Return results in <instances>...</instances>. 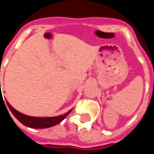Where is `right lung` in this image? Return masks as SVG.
<instances>
[{"mask_svg": "<svg viewBox=\"0 0 154 154\" xmlns=\"http://www.w3.org/2000/svg\"><path fill=\"white\" fill-rule=\"evenodd\" d=\"M1 83V82H0ZM9 109L12 112L14 117L17 119L22 123L24 125L30 128H34V129H45V128H49V127L54 126L60 122H62L63 120L65 119V117H67L68 115L69 114L72 110H69V112H66L65 114L57 116V117H29L27 115L20 113L18 112L15 109H13L8 102H7Z\"/></svg>", "mask_w": 154, "mask_h": 154, "instance_id": "1", "label": "right lung"}]
</instances>
